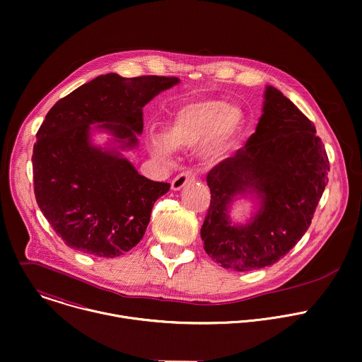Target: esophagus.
Returning a JSON list of instances; mask_svg holds the SVG:
<instances>
[{"label":"esophagus","mask_w":362,"mask_h":362,"mask_svg":"<svg viewBox=\"0 0 362 362\" xmlns=\"http://www.w3.org/2000/svg\"><path fill=\"white\" fill-rule=\"evenodd\" d=\"M196 180V176L192 172H183L180 175H177L173 180H172V189L173 190H180L185 187V185L187 183H193Z\"/></svg>","instance_id":"34e87169"}]
</instances>
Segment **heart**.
<instances>
[{"mask_svg": "<svg viewBox=\"0 0 362 362\" xmlns=\"http://www.w3.org/2000/svg\"><path fill=\"white\" fill-rule=\"evenodd\" d=\"M245 125V113L238 106L217 99H202L180 106L162 131V139L153 138L151 149L168 158L170 151L192 149L202 144L204 162L223 159L233 148Z\"/></svg>", "mask_w": 362, "mask_h": 362, "instance_id": "1", "label": "heart"}]
</instances>
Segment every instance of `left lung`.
<instances>
[{
    "label": "left lung",
    "mask_w": 362,
    "mask_h": 362,
    "mask_svg": "<svg viewBox=\"0 0 362 362\" xmlns=\"http://www.w3.org/2000/svg\"><path fill=\"white\" fill-rule=\"evenodd\" d=\"M329 162L311 120L279 89L266 88L263 115L246 146L207 175L210 206L200 230L206 253L221 267L252 272L284 257L311 224ZM261 202L247 225L228 216L237 195Z\"/></svg>",
    "instance_id": "left-lung-1"
}]
</instances>
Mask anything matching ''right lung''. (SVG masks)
<instances>
[{
  "mask_svg": "<svg viewBox=\"0 0 362 362\" xmlns=\"http://www.w3.org/2000/svg\"><path fill=\"white\" fill-rule=\"evenodd\" d=\"M179 83L176 76H96L47 113L33 153L37 203L62 242L81 253L117 257L145 234L155 202L170 185L138 173L116 148L90 142V125L119 149L138 146L144 106Z\"/></svg>",
  "mask_w": 362,
  "mask_h": 362,
  "instance_id": "right-lung-1",
  "label": "right lung"
}]
</instances>
